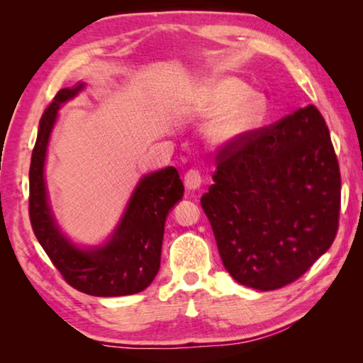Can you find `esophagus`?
Wrapping results in <instances>:
<instances>
[{
    "label": "esophagus",
    "mask_w": 363,
    "mask_h": 363,
    "mask_svg": "<svg viewBox=\"0 0 363 363\" xmlns=\"http://www.w3.org/2000/svg\"><path fill=\"white\" fill-rule=\"evenodd\" d=\"M184 184L189 190H195L201 186V176L199 169H189L186 174H184Z\"/></svg>",
    "instance_id": "34e87169"
}]
</instances>
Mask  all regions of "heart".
Segmentation results:
<instances>
[{
  "instance_id": "1",
  "label": "heart",
  "mask_w": 363,
  "mask_h": 363,
  "mask_svg": "<svg viewBox=\"0 0 363 363\" xmlns=\"http://www.w3.org/2000/svg\"><path fill=\"white\" fill-rule=\"evenodd\" d=\"M199 99L203 112L220 113L208 128V138L219 145L247 136L259 126L267 108L266 97L256 91L247 93V84L233 77L210 79Z\"/></svg>"
}]
</instances>
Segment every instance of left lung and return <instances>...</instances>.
Masks as SVG:
<instances>
[{"instance_id": "8db88e82", "label": "left lung", "mask_w": 363, "mask_h": 363, "mask_svg": "<svg viewBox=\"0 0 363 363\" xmlns=\"http://www.w3.org/2000/svg\"><path fill=\"white\" fill-rule=\"evenodd\" d=\"M200 203L238 284L269 291L293 284L333 243L340 164L317 107L307 106L218 150Z\"/></svg>"}]
</instances>
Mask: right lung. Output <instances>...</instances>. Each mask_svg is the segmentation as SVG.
Masks as SVG:
<instances>
[{"instance_id":"obj_1","label":"right lung","mask_w":363,"mask_h":363,"mask_svg":"<svg viewBox=\"0 0 363 363\" xmlns=\"http://www.w3.org/2000/svg\"><path fill=\"white\" fill-rule=\"evenodd\" d=\"M82 88L83 84L60 89L41 115L28 173L30 223L43 250L70 286L91 296H126L145 290L155 279L164 220L181 200L184 186L174 167L145 176L134 190L125 216L108 243L84 251L67 240L49 210L43 168L60 104L77 96Z\"/></svg>"}]
</instances>
